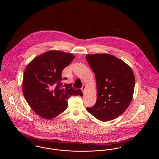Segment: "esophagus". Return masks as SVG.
<instances>
[{
    "label": "esophagus",
    "instance_id": "obj_1",
    "mask_svg": "<svg viewBox=\"0 0 159 159\" xmlns=\"http://www.w3.org/2000/svg\"><path fill=\"white\" fill-rule=\"evenodd\" d=\"M85 89H86V86L83 84V86H82V88H81V90L82 91L83 93H84V91H85Z\"/></svg>",
    "mask_w": 159,
    "mask_h": 159
}]
</instances>
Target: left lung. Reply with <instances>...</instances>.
Masks as SVG:
<instances>
[{"label":"left lung","mask_w":159,"mask_h":159,"mask_svg":"<svg viewBox=\"0 0 159 159\" xmlns=\"http://www.w3.org/2000/svg\"><path fill=\"white\" fill-rule=\"evenodd\" d=\"M95 73L97 99L87 111L99 120L115 119L128 107L133 97L135 77L124 61L107 53L88 54L86 57Z\"/></svg>","instance_id":"obj_1"}]
</instances>
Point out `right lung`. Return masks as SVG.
Here are the masks:
<instances>
[{"label": "right lung", "mask_w": 159, "mask_h": 159, "mask_svg": "<svg viewBox=\"0 0 159 159\" xmlns=\"http://www.w3.org/2000/svg\"><path fill=\"white\" fill-rule=\"evenodd\" d=\"M75 57L72 53L49 51L34 58L23 76L24 96L31 109L42 118L51 119L67 108V99L72 95L83 96L72 84H63L61 73Z\"/></svg>", "instance_id": "add662e5"}]
</instances>
